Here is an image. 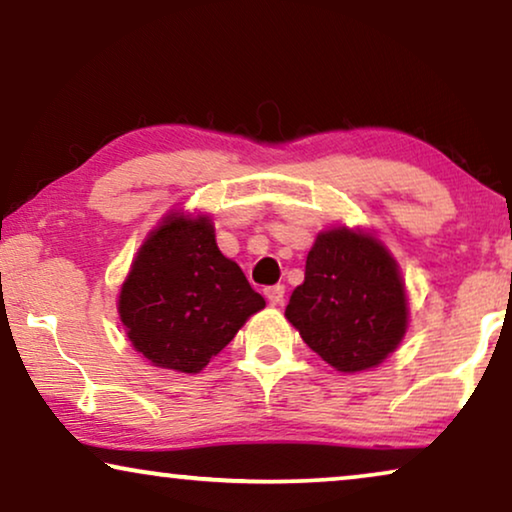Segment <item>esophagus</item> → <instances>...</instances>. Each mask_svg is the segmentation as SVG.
<instances>
[{
    "instance_id": "34e87169",
    "label": "esophagus",
    "mask_w": 512,
    "mask_h": 512,
    "mask_svg": "<svg viewBox=\"0 0 512 512\" xmlns=\"http://www.w3.org/2000/svg\"><path fill=\"white\" fill-rule=\"evenodd\" d=\"M264 294H266V299H269V304H271V306L283 304V297H285V285H273V287H266Z\"/></svg>"
}]
</instances>
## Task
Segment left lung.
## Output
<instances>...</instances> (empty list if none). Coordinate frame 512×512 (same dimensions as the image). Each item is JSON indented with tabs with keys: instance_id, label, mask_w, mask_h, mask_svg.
Segmentation results:
<instances>
[{
	"instance_id": "8db88e82",
	"label": "left lung",
	"mask_w": 512,
	"mask_h": 512,
	"mask_svg": "<svg viewBox=\"0 0 512 512\" xmlns=\"http://www.w3.org/2000/svg\"><path fill=\"white\" fill-rule=\"evenodd\" d=\"M285 315L334 369L355 373L378 366L406 334V290L397 262L369 234L322 232Z\"/></svg>"
}]
</instances>
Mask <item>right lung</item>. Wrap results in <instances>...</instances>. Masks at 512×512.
I'll use <instances>...</instances> for the list:
<instances>
[{
    "label": "right lung",
    "mask_w": 512,
    "mask_h": 512,
    "mask_svg": "<svg viewBox=\"0 0 512 512\" xmlns=\"http://www.w3.org/2000/svg\"><path fill=\"white\" fill-rule=\"evenodd\" d=\"M259 308L264 297L220 253L211 220L178 213L150 232L118 301L134 348L181 373L204 369Z\"/></svg>",
    "instance_id": "obj_1"
}]
</instances>
